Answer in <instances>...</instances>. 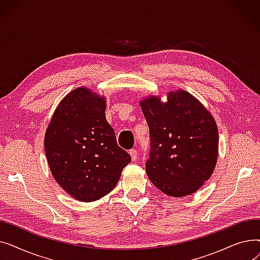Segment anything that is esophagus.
<instances>
[{"mask_svg": "<svg viewBox=\"0 0 260 260\" xmlns=\"http://www.w3.org/2000/svg\"><path fill=\"white\" fill-rule=\"evenodd\" d=\"M129 155H131V158H132L133 161L137 160V149H135V148L131 149V151H129Z\"/></svg>", "mask_w": 260, "mask_h": 260, "instance_id": "esophagus-1", "label": "esophagus"}]
</instances>
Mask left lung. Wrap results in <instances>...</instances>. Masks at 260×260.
Returning a JSON list of instances; mask_svg holds the SVG:
<instances>
[{"instance_id":"1","label":"left lung","mask_w":260,"mask_h":260,"mask_svg":"<svg viewBox=\"0 0 260 260\" xmlns=\"http://www.w3.org/2000/svg\"><path fill=\"white\" fill-rule=\"evenodd\" d=\"M139 103L151 137L145 163L149 180L172 197L197 192L212 176L218 158V128L212 114L183 89L170 91L167 102L148 95Z\"/></svg>"}]
</instances>
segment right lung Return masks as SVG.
I'll return each mask as SVG.
<instances>
[{
  "mask_svg": "<svg viewBox=\"0 0 260 260\" xmlns=\"http://www.w3.org/2000/svg\"><path fill=\"white\" fill-rule=\"evenodd\" d=\"M106 100L84 86L67 93L46 128L44 147L54 180L73 198L91 202L117 185L131 156L105 118Z\"/></svg>",
  "mask_w": 260,
  "mask_h": 260,
  "instance_id": "1",
  "label": "right lung"
}]
</instances>
